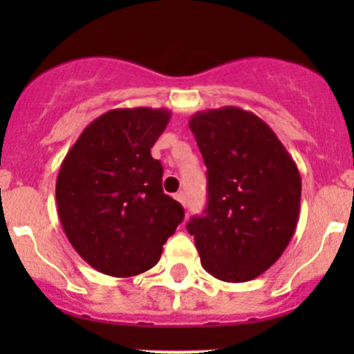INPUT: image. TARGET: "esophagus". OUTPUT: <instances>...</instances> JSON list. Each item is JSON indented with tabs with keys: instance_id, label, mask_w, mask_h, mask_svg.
<instances>
[{
	"instance_id": "34e87169",
	"label": "esophagus",
	"mask_w": 354,
	"mask_h": 354,
	"mask_svg": "<svg viewBox=\"0 0 354 354\" xmlns=\"http://www.w3.org/2000/svg\"><path fill=\"white\" fill-rule=\"evenodd\" d=\"M174 198H176L178 202L181 203V205H185V203H187V197H185V194H183V192H180V194H176V195H174Z\"/></svg>"
}]
</instances>
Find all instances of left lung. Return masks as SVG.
Returning a JSON list of instances; mask_svg holds the SVG:
<instances>
[{"label": "left lung", "mask_w": 354, "mask_h": 354, "mask_svg": "<svg viewBox=\"0 0 354 354\" xmlns=\"http://www.w3.org/2000/svg\"><path fill=\"white\" fill-rule=\"evenodd\" d=\"M188 124L207 167V207L187 224L202 267L226 283L255 279L295 234L298 167L269 124L250 111H200Z\"/></svg>", "instance_id": "1"}]
</instances>
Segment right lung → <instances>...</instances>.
<instances>
[{
	"label": "right lung",
	"mask_w": 354,
	"mask_h": 354,
	"mask_svg": "<svg viewBox=\"0 0 354 354\" xmlns=\"http://www.w3.org/2000/svg\"><path fill=\"white\" fill-rule=\"evenodd\" d=\"M169 118L167 109H111L63 159L59 221L71 246L99 272L131 277L152 269L183 221V207L162 192V166L151 156Z\"/></svg>",
	"instance_id": "1"
}]
</instances>
